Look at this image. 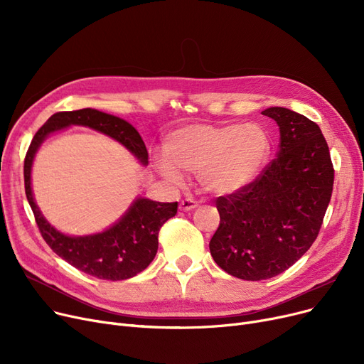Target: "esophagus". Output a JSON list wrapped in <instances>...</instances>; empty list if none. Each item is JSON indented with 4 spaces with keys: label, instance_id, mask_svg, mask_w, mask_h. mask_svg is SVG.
Returning <instances> with one entry per match:
<instances>
[{
    "label": "esophagus",
    "instance_id": "obj_1",
    "mask_svg": "<svg viewBox=\"0 0 364 364\" xmlns=\"http://www.w3.org/2000/svg\"><path fill=\"white\" fill-rule=\"evenodd\" d=\"M198 206V202L192 198H186L180 202V209L181 211H192V209H195Z\"/></svg>",
    "mask_w": 364,
    "mask_h": 364
}]
</instances>
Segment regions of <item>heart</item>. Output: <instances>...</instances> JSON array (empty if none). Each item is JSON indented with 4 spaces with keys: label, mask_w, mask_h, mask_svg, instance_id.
I'll use <instances>...</instances> for the list:
<instances>
[{
    "label": "heart",
    "mask_w": 364,
    "mask_h": 364,
    "mask_svg": "<svg viewBox=\"0 0 364 364\" xmlns=\"http://www.w3.org/2000/svg\"><path fill=\"white\" fill-rule=\"evenodd\" d=\"M269 150V137L258 124H196L171 134L166 158L159 159L158 166L172 181H180L181 172L199 176L209 192L225 195L257 177Z\"/></svg>",
    "instance_id": "1"
}]
</instances>
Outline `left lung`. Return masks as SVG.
<instances>
[{
    "label": "left lung",
    "instance_id": "obj_1",
    "mask_svg": "<svg viewBox=\"0 0 364 364\" xmlns=\"http://www.w3.org/2000/svg\"><path fill=\"white\" fill-rule=\"evenodd\" d=\"M262 114L280 129L277 158L250 184L215 200L220 225L209 242L214 261L243 280L288 270L317 239L333 190V165L320 127L294 110Z\"/></svg>",
    "mask_w": 364,
    "mask_h": 364
}]
</instances>
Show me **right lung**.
<instances>
[{"instance_id":"obj_1","label":"right lung","mask_w":364,"mask_h":364,"mask_svg":"<svg viewBox=\"0 0 364 364\" xmlns=\"http://www.w3.org/2000/svg\"><path fill=\"white\" fill-rule=\"evenodd\" d=\"M69 125H82L100 131L124 144L143 165H147V149L137 129L113 114L80 109L57 112L36 131L25 158V192L32 208L35 221L43 239L51 250L92 277L103 280H125L143 272L158 252L161 227L177 214V202H155L139 198L134 200L125 215L103 233L91 236H66L44 218L36 206L31 187V168L38 147L48 134Z\"/></svg>"}]
</instances>
